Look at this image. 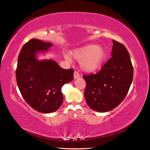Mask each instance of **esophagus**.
Here are the masks:
<instances>
[{
  "mask_svg": "<svg viewBox=\"0 0 150 150\" xmlns=\"http://www.w3.org/2000/svg\"><path fill=\"white\" fill-rule=\"evenodd\" d=\"M73 77H74L75 79H76L79 77H80V74H79L77 71H75L74 73H73Z\"/></svg>",
  "mask_w": 150,
  "mask_h": 150,
  "instance_id": "1",
  "label": "esophagus"
}]
</instances>
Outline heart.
<instances>
[{"mask_svg": "<svg viewBox=\"0 0 150 150\" xmlns=\"http://www.w3.org/2000/svg\"><path fill=\"white\" fill-rule=\"evenodd\" d=\"M72 55L75 59L81 60V67L84 71L91 73L100 68L106 60L107 52L104 47L90 44L75 50ZM66 58L70 60L69 56H66Z\"/></svg>", "mask_w": 150, "mask_h": 150, "instance_id": "heart-1", "label": "heart"}]
</instances>
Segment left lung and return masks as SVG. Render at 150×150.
<instances>
[{"label":"left lung","mask_w":150,"mask_h":150,"mask_svg":"<svg viewBox=\"0 0 150 150\" xmlns=\"http://www.w3.org/2000/svg\"><path fill=\"white\" fill-rule=\"evenodd\" d=\"M111 58L96 74L84 75L86 101L91 110L107 112L119 106L128 93L133 69L128 50L112 40Z\"/></svg>","instance_id":"obj_1"}]
</instances>
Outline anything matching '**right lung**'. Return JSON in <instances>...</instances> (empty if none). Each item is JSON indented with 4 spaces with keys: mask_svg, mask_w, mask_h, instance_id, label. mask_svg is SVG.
Instances as JSON below:
<instances>
[{
    "mask_svg": "<svg viewBox=\"0 0 150 150\" xmlns=\"http://www.w3.org/2000/svg\"><path fill=\"white\" fill-rule=\"evenodd\" d=\"M53 44L32 39L22 47L18 57L16 79L22 96L34 110L55 112L63 102L62 88L73 79V69L62 68L52 59H38Z\"/></svg>",
    "mask_w": 150,
    "mask_h": 150,
    "instance_id": "right-lung-1",
    "label": "right lung"
}]
</instances>
